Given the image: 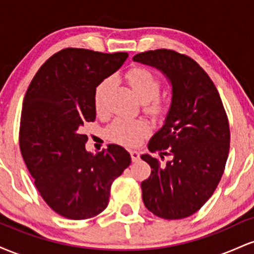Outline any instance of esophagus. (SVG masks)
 <instances>
[{
    "label": "esophagus",
    "instance_id": "esophagus-1",
    "mask_svg": "<svg viewBox=\"0 0 254 254\" xmlns=\"http://www.w3.org/2000/svg\"><path fill=\"white\" fill-rule=\"evenodd\" d=\"M130 155H131V160H132V162H137L139 160V153L136 150H132L130 151Z\"/></svg>",
    "mask_w": 254,
    "mask_h": 254
}]
</instances>
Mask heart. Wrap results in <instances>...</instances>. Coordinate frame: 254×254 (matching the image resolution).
Returning a JSON list of instances; mask_svg holds the SVG:
<instances>
[{
    "instance_id": "obj_1",
    "label": "heart",
    "mask_w": 254,
    "mask_h": 254,
    "mask_svg": "<svg viewBox=\"0 0 254 254\" xmlns=\"http://www.w3.org/2000/svg\"><path fill=\"white\" fill-rule=\"evenodd\" d=\"M127 81L136 97L145 103V109L154 116H160L166 111L167 104L164 99L156 98L160 89V80L150 70L144 68H133L127 72ZM113 84L112 77H106L98 84L94 92L95 109L103 111L106 97ZM149 127L141 119L117 118L107 129V135L112 141L124 145H136L147 135Z\"/></svg>"
}]
</instances>
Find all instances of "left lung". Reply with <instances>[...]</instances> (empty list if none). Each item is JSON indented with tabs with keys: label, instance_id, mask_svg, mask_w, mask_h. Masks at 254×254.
<instances>
[{
	"label": "left lung",
	"instance_id": "1",
	"mask_svg": "<svg viewBox=\"0 0 254 254\" xmlns=\"http://www.w3.org/2000/svg\"><path fill=\"white\" fill-rule=\"evenodd\" d=\"M135 62L153 66L172 87L164 125L148 143L151 153L172 156L166 165L149 154L151 168L141 184L145 208L166 220L191 216L205 204L220 183L229 153V124L210 77L190 57L160 49L135 55Z\"/></svg>",
	"mask_w": 254,
	"mask_h": 254
}]
</instances>
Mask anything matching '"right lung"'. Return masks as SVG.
<instances>
[{"label":"right lung","mask_w":254,"mask_h":254,"mask_svg":"<svg viewBox=\"0 0 254 254\" xmlns=\"http://www.w3.org/2000/svg\"><path fill=\"white\" fill-rule=\"evenodd\" d=\"M127 52L64 49L40 66L26 92L20 149L46 204L70 220L97 216L109 204L113 180L131 164L123 147L92 154L81 133L95 121V88L123 65Z\"/></svg>","instance_id":"obj_1"}]
</instances>
